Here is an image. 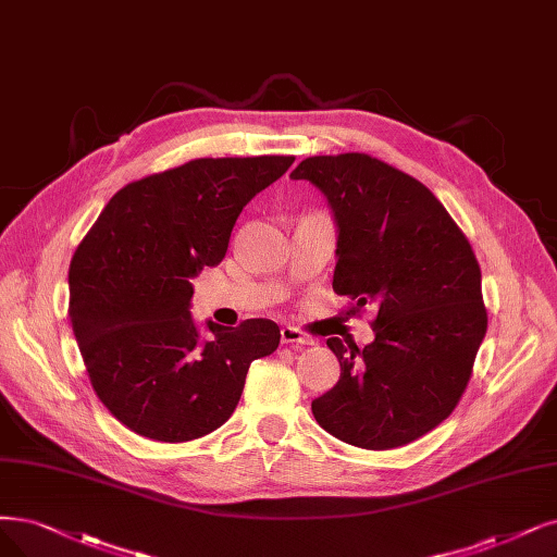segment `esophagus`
I'll list each match as a JSON object with an SVG mask.
<instances>
[{
	"mask_svg": "<svg viewBox=\"0 0 557 557\" xmlns=\"http://www.w3.org/2000/svg\"><path fill=\"white\" fill-rule=\"evenodd\" d=\"M281 343L299 347V345H313V338H310L308 333L295 329V326H283L281 329Z\"/></svg>",
	"mask_w": 557,
	"mask_h": 557,
	"instance_id": "esophagus-1",
	"label": "esophagus"
}]
</instances>
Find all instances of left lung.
I'll return each instance as SVG.
<instances>
[{"label":"left lung","instance_id":"obj_1","mask_svg":"<svg viewBox=\"0 0 557 557\" xmlns=\"http://www.w3.org/2000/svg\"><path fill=\"white\" fill-rule=\"evenodd\" d=\"M293 181L313 183L338 226L333 293L374 306V341L329 338L341 380L315 397L329 434L391 450L446 420L471 380L486 333L482 274L469 239L416 177L363 152L306 158Z\"/></svg>","mask_w":557,"mask_h":557}]
</instances>
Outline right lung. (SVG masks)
I'll use <instances>...</instances> for the list:
<instances>
[{
	"label": "right lung",
	"mask_w": 557,
	"mask_h": 557,
	"mask_svg": "<svg viewBox=\"0 0 557 557\" xmlns=\"http://www.w3.org/2000/svg\"><path fill=\"white\" fill-rule=\"evenodd\" d=\"M293 154L201 158L111 196L71 260L75 338L100 403L125 428L183 443L224 425L251 361L281 341L272 320L208 322L201 338L191 278L226 256L251 198L293 166Z\"/></svg>",
	"instance_id": "obj_1"
}]
</instances>
